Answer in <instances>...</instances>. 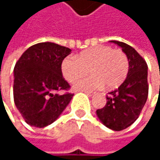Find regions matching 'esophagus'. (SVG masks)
<instances>
[{
    "label": "esophagus",
    "instance_id": "obj_1",
    "mask_svg": "<svg viewBox=\"0 0 160 160\" xmlns=\"http://www.w3.org/2000/svg\"><path fill=\"white\" fill-rule=\"evenodd\" d=\"M85 93H86V94H88L89 96H92V95L94 94V92H88V91H86V92H85Z\"/></svg>",
    "mask_w": 160,
    "mask_h": 160
}]
</instances>
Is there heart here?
I'll list each match as a JSON object with an SVG mask.
<instances>
[{
    "label": "heart",
    "mask_w": 160,
    "mask_h": 160,
    "mask_svg": "<svg viewBox=\"0 0 160 160\" xmlns=\"http://www.w3.org/2000/svg\"><path fill=\"white\" fill-rule=\"evenodd\" d=\"M61 68L68 82H75L89 70L92 76L79 80L74 85L77 90L89 91L103 85L107 89L117 88L127 78L130 64L123 51L109 46H97L82 51L76 58L66 57Z\"/></svg>",
    "instance_id": "heart-1"
}]
</instances>
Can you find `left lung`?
I'll use <instances>...</instances> for the list:
<instances>
[{"mask_svg":"<svg viewBox=\"0 0 160 160\" xmlns=\"http://www.w3.org/2000/svg\"><path fill=\"white\" fill-rule=\"evenodd\" d=\"M126 53L130 68L126 80L107 95V104L97 109L100 120L113 131H121L131 126L139 117L148 95L147 64L144 58L127 43L111 41Z\"/></svg>","mask_w":160,"mask_h":160,"instance_id":"left-lung-1","label":"left lung"}]
</instances>
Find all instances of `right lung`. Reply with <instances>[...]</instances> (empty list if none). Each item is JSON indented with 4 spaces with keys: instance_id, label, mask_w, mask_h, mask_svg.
<instances>
[{
    "instance_id": "obj_1",
    "label": "right lung",
    "mask_w": 160,
    "mask_h": 160,
    "mask_svg": "<svg viewBox=\"0 0 160 160\" xmlns=\"http://www.w3.org/2000/svg\"><path fill=\"white\" fill-rule=\"evenodd\" d=\"M71 50L53 42L28 49L16 62L14 101L25 121L43 128L52 123L73 97L62 75V62Z\"/></svg>"
}]
</instances>
